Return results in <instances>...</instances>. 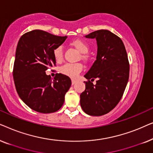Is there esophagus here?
Wrapping results in <instances>:
<instances>
[{"mask_svg":"<svg viewBox=\"0 0 153 153\" xmlns=\"http://www.w3.org/2000/svg\"><path fill=\"white\" fill-rule=\"evenodd\" d=\"M76 83V80H74V79H72V85H74V83Z\"/></svg>","mask_w":153,"mask_h":153,"instance_id":"1","label":"esophagus"}]
</instances>
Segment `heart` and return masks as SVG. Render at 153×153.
Segmentation results:
<instances>
[{"label": "heart", "instance_id": "obj_1", "mask_svg": "<svg viewBox=\"0 0 153 153\" xmlns=\"http://www.w3.org/2000/svg\"><path fill=\"white\" fill-rule=\"evenodd\" d=\"M71 45L81 53L82 59H87L88 56L85 53L89 50V46L87 42L81 39H75L71 42ZM53 56L57 62L61 61L63 58V47L62 46H59L53 50ZM83 68V67L81 63H66L60 68V72L71 78H76L82 72Z\"/></svg>", "mask_w": 153, "mask_h": 153}]
</instances>
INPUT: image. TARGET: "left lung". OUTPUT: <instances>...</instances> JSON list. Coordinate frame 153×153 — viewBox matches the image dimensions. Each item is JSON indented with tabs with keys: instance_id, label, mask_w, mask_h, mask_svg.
<instances>
[{
	"instance_id": "8db88e82",
	"label": "left lung",
	"mask_w": 153,
	"mask_h": 153,
	"mask_svg": "<svg viewBox=\"0 0 153 153\" xmlns=\"http://www.w3.org/2000/svg\"><path fill=\"white\" fill-rule=\"evenodd\" d=\"M85 37L96 39L97 54L84 75L88 81H84L85 89L80 95V104L85 114L100 116L114 109L122 98L129 79V63L122 39L111 31L98 30Z\"/></svg>"
}]
</instances>
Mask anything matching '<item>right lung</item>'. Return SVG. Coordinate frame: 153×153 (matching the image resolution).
Here are the masks:
<instances>
[{"mask_svg":"<svg viewBox=\"0 0 153 153\" xmlns=\"http://www.w3.org/2000/svg\"><path fill=\"white\" fill-rule=\"evenodd\" d=\"M67 36H57L42 30L25 33L19 40L13 68L14 85L22 101L42 114L57 111L72 84L66 75L56 74L52 80L45 71L56 66L53 50Z\"/></svg>","mask_w":153,"mask_h":153,"instance_id":"obj_1","label":"right lung"}]
</instances>
